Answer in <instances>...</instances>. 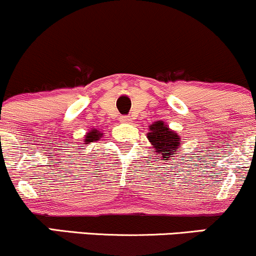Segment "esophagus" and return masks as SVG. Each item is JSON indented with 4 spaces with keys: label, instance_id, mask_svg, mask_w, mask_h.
<instances>
[{
    "label": "esophagus",
    "instance_id": "obj_1",
    "mask_svg": "<svg viewBox=\"0 0 256 256\" xmlns=\"http://www.w3.org/2000/svg\"><path fill=\"white\" fill-rule=\"evenodd\" d=\"M132 120L130 116H122L120 117V122L122 123H129Z\"/></svg>",
    "mask_w": 256,
    "mask_h": 256
}]
</instances>
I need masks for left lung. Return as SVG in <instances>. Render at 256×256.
<instances>
[{
	"label": "left lung",
	"mask_w": 256,
	"mask_h": 256,
	"mask_svg": "<svg viewBox=\"0 0 256 256\" xmlns=\"http://www.w3.org/2000/svg\"><path fill=\"white\" fill-rule=\"evenodd\" d=\"M148 139L150 140L151 145L160 154V158L168 160H173V154L178 152V148L180 146V138L175 132H172L163 122L154 123L150 126V133L148 134Z\"/></svg>",
	"instance_id": "1"
}]
</instances>
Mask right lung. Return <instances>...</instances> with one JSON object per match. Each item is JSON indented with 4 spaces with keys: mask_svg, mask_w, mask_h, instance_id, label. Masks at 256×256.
Masks as SVG:
<instances>
[{
    "mask_svg": "<svg viewBox=\"0 0 256 256\" xmlns=\"http://www.w3.org/2000/svg\"><path fill=\"white\" fill-rule=\"evenodd\" d=\"M102 136V134L100 133V132H98L96 129H93V130H90V133H88L87 136H86V142H96V140H99Z\"/></svg>",
    "mask_w": 256,
    "mask_h": 256,
    "instance_id": "1",
    "label": "right lung"
}]
</instances>
